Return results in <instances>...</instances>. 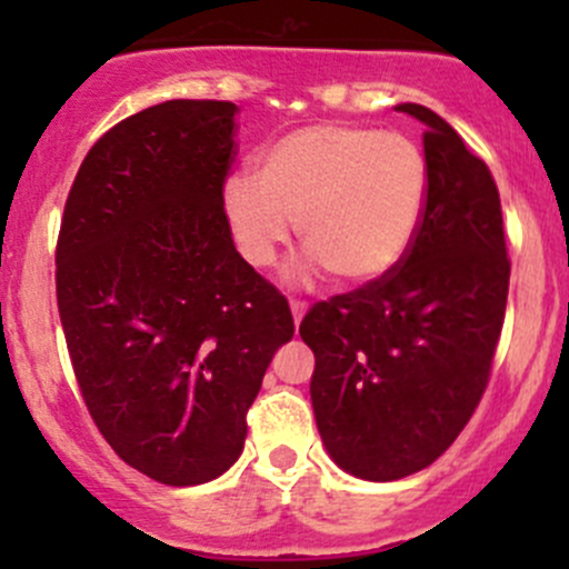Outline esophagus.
Here are the masks:
<instances>
[{
    "label": "esophagus",
    "mask_w": 569,
    "mask_h": 569,
    "mask_svg": "<svg viewBox=\"0 0 569 569\" xmlns=\"http://www.w3.org/2000/svg\"><path fill=\"white\" fill-rule=\"evenodd\" d=\"M289 306H291V313H295V321L306 317V308H308L306 300H289Z\"/></svg>",
    "instance_id": "esophagus-1"
}]
</instances>
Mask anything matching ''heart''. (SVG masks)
Masks as SVG:
<instances>
[{"mask_svg": "<svg viewBox=\"0 0 569 569\" xmlns=\"http://www.w3.org/2000/svg\"><path fill=\"white\" fill-rule=\"evenodd\" d=\"M429 198L423 148L401 131L317 123L258 153V173L222 187V211L242 258L272 267L297 222L302 248L338 283L386 278L410 250Z\"/></svg>", "mask_w": 569, "mask_h": 569, "instance_id": "obj_1", "label": "heart"}]
</instances>
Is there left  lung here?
Returning <instances> with one entry per match:
<instances>
[{
  "label": "left lung",
  "instance_id": "1",
  "mask_svg": "<svg viewBox=\"0 0 569 569\" xmlns=\"http://www.w3.org/2000/svg\"><path fill=\"white\" fill-rule=\"evenodd\" d=\"M427 126L429 198L399 267L317 302L300 325L317 369L311 401L338 468L393 481L432 465L485 396L509 295L507 239L490 168L440 114Z\"/></svg>",
  "mask_w": 569,
  "mask_h": 569
}]
</instances>
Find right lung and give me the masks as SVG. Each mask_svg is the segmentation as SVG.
<instances>
[{"mask_svg":"<svg viewBox=\"0 0 569 569\" xmlns=\"http://www.w3.org/2000/svg\"><path fill=\"white\" fill-rule=\"evenodd\" d=\"M231 101L176 99L99 137L57 237V308L79 391L114 455L170 487L239 460L289 302L233 248Z\"/></svg>","mask_w":569,"mask_h":569,"instance_id":"1","label":"right lung"}]
</instances>
